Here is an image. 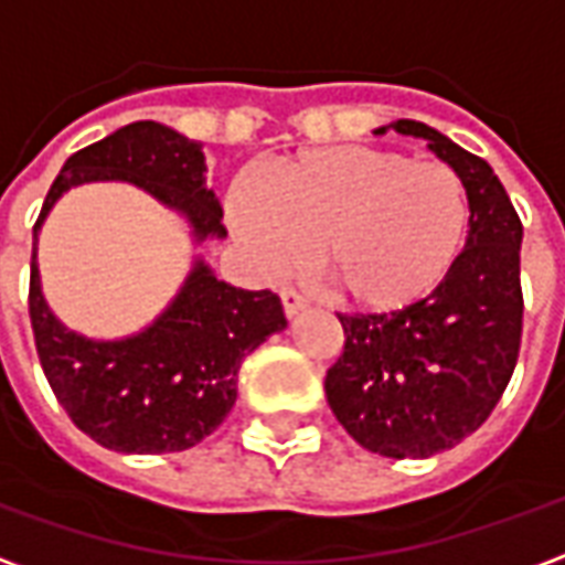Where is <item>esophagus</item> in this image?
Here are the masks:
<instances>
[{"instance_id":"1","label":"esophagus","mask_w":565,"mask_h":565,"mask_svg":"<svg viewBox=\"0 0 565 565\" xmlns=\"http://www.w3.org/2000/svg\"><path fill=\"white\" fill-rule=\"evenodd\" d=\"M281 306H284V315H287V318H296V315H302V311L308 308V299L306 296L296 294V290H290V287H284Z\"/></svg>"}]
</instances>
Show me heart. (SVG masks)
I'll use <instances>...</instances> for the list:
<instances>
[{"label": "heart", "mask_w": 565, "mask_h": 565, "mask_svg": "<svg viewBox=\"0 0 565 565\" xmlns=\"http://www.w3.org/2000/svg\"><path fill=\"white\" fill-rule=\"evenodd\" d=\"M230 221L259 271L296 269L315 242V269L339 302L393 311L448 275L469 199L445 162L342 145L271 162L263 186L235 193Z\"/></svg>", "instance_id": "obj_1"}]
</instances>
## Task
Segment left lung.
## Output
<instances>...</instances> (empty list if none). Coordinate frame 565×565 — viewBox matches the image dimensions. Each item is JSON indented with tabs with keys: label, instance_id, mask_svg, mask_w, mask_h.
Here are the masks:
<instances>
[{
	"label": "left lung",
	"instance_id": "obj_1",
	"mask_svg": "<svg viewBox=\"0 0 565 565\" xmlns=\"http://www.w3.org/2000/svg\"><path fill=\"white\" fill-rule=\"evenodd\" d=\"M424 139L460 174L469 235L433 294L391 315H339L344 351L323 381L335 420L356 445L424 460L460 445L509 387L523 327V226L481 157L420 120L375 129Z\"/></svg>",
	"mask_w": 565,
	"mask_h": 565
}]
</instances>
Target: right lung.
<instances>
[{
  "instance_id": "obj_1",
  "label": "right lung",
  "mask_w": 565,
  "mask_h": 565,
  "mask_svg": "<svg viewBox=\"0 0 565 565\" xmlns=\"http://www.w3.org/2000/svg\"><path fill=\"white\" fill-rule=\"evenodd\" d=\"M202 145L157 120H136L72 153L47 190L32 238L72 186L124 181L181 214L193 245L226 238L221 199L205 184ZM30 320L47 384L81 433L120 454H172L199 445L233 412L238 369L287 327L271 290L221 281L202 257L148 327L124 339L68 330L44 302L32 250Z\"/></svg>"
}]
</instances>
